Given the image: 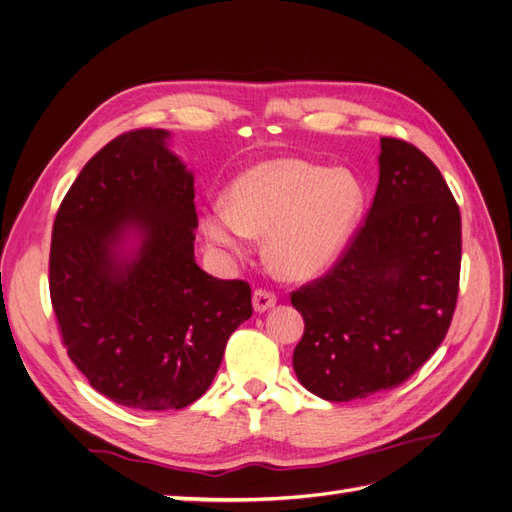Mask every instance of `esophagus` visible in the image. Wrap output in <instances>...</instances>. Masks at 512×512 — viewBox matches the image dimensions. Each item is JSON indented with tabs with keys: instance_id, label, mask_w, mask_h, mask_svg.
Segmentation results:
<instances>
[{
	"instance_id": "34e87169",
	"label": "esophagus",
	"mask_w": 512,
	"mask_h": 512,
	"mask_svg": "<svg viewBox=\"0 0 512 512\" xmlns=\"http://www.w3.org/2000/svg\"><path fill=\"white\" fill-rule=\"evenodd\" d=\"M252 301H254L256 312L262 314V312H267V309H271L277 303V297H275V292H271L267 288H256Z\"/></svg>"
}]
</instances>
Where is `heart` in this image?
<instances>
[{
	"label": "heart",
	"mask_w": 512,
	"mask_h": 512,
	"mask_svg": "<svg viewBox=\"0 0 512 512\" xmlns=\"http://www.w3.org/2000/svg\"><path fill=\"white\" fill-rule=\"evenodd\" d=\"M363 194L346 170H324L303 160L262 162L243 173L228 205L203 218L205 237L232 256H243L250 237H267L275 273L307 280L329 267L361 213Z\"/></svg>",
	"instance_id": "obj_1"
}]
</instances>
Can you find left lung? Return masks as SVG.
<instances>
[{
	"mask_svg": "<svg viewBox=\"0 0 512 512\" xmlns=\"http://www.w3.org/2000/svg\"><path fill=\"white\" fill-rule=\"evenodd\" d=\"M365 222L318 280L290 294L305 331L294 374L309 393L352 401L395 389L444 342L459 294L461 213L421 149L380 138Z\"/></svg>",
	"mask_w": 512,
	"mask_h": 512,
	"instance_id": "obj_1",
	"label": "left lung"
}]
</instances>
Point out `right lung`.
Instances as JSON below:
<instances>
[{
	"label": "right lung",
	"instance_id": "obj_1",
	"mask_svg": "<svg viewBox=\"0 0 512 512\" xmlns=\"http://www.w3.org/2000/svg\"><path fill=\"white\" fill-rule=\"evenodd\" d=\"M166 130L104 145L55 215L49 288L61 344L94 389L138 410H181L205 395L228 337L252 316V288L196 265L194 177ZM142 232L132 261L120 237Z\"/></svg>",
	"mask_w": 512,
	"mask_h": 512
}]
</instances>
